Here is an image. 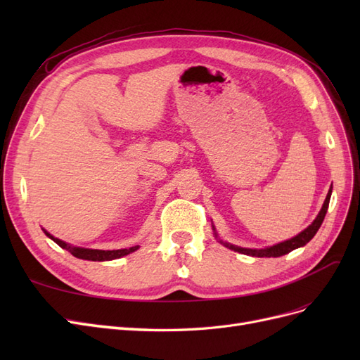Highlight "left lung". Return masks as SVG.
Returning <instances> with one entry per match:
<instances>
[{"instance_id":"obj_1","label":"left lung","mask_w":360,"mask_h":360,"mask_svg":"<svg viewBox=\"0 0 360 360\" xmlns=\"http://www.w3.org/2000/svg\"><path fill=\"white\" fill-rule=\"evenodd\" d=\"M330 193H332V188L329 189L328 192V197H326V201L321 207V210L319 213V216L315 217V221L307 228V230H303L300 234H297L296 237L290 238V240H285L282 243H278L275 246H270V248H266V249H246V248H238V246H234V245H230V243H224L226 248H230L233 250H236V252H240V254H245V255H250V257H281V255H285L288 252H291V250H294L296 248H300V246H304L307 245L311 238L317 234L319 228L321 226L323 221H324V216L326 213H328V207H329V201H330Z\"/></svg>"}]
</instances>
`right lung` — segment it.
Instances as JSON below:
<instances>
[{
  "label": "right lung",
  "instance_id": "1",
  "mask_svg": "<svg viewBox=\"0 0 360 360\" xmlns=\"http://www.w3.org/2000/svg\"><path fill=\"white\" fill-rule=\"evenodd\" d=\"M45 234L48 237H51L53 242H56L58 246H61L63 249L69 250V252L76 257V258H82V259H89V261H111V259H115V258H120V257H124L130 252H134V250H136L139 246H132L129 249H117V250H101V249H84V248H75V246H70L68 243H64L63 240H60V238L51 236L48 231H45Z\"/></svg>",
  "mask_w": 360,
  "mask_h": 360
}]
</instances>
